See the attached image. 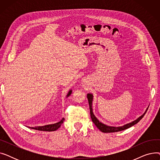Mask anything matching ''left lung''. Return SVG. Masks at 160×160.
Segmentation results:
<instances>
[{"mask_svg":"<svg viewBox=\"0 0 160 160\" xmlns=\"http://www.w3.org/2000/svg\"><path fill=\"white\" fill-rule=\"evenodd\" d=\"M87 97L88 99V102H89V110H90V115H91V118L93 122L95 124L96 127L101 131L102 132L104 133H111V132H119V131H122L124 130L127 129L132 126L135 125L136 124H137L142 118L144 117V115H145L148 108L147 109V110L145 111V112L142 114L141 116H140L139 118H138L136 120L132 121V122H130L128 124H125L122 127H110V126H107L103 123H102L101 122H100L97 119V117L94 115L93 113V109H92V102H93V95L91 93H88L87 95Z\"/></svg>","mask_w":160,"mask_h":160,"instance_id":"obj_1","label":"left lung"}]
</instances>
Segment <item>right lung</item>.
Here are the masks:
<instances>
[{"label": "right lung", "mask_w": 160, "mask_h": 160, "mask_svg": "<svg viewBox=\"0 0 160 160\" xmlns=\"http://www.w3.org/2000/svg\"><path fill=\"white\" fill-rule=\"evenodd\" d=\"M72 93V91L70 90L69 92L68 93L67 95V97H69ZM65 120L64 118H62V119L58 122H56L55 124H48V125H45V126H43V127H30V128L32 129H34V130H40V131H47V132H52V131H55L57 129H58L61 127V125L63 124V121Z\"/></svg>", "instance_id": "add662e5"}]
</instances>
